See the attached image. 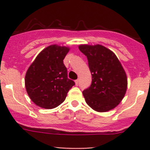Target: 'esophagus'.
I'll list each match as a JSON object with an SVG mask.
<instances>
[{
  "label": "esophagus",
  "instance_id": "1",
  "mask_svg": "<svg viewBox=\"0 0 150 150\" xmlns=\"http://www.w3.org/2000/svg\"><path fill=\"white\" fill-rule=\"evenodd\" d=\"M75 83H76V85L77 86V85L79 84V79H76V80H75Z\"/></svg>",
  "mask_w": 150,
  "mask_h": 150
}]
</instances>
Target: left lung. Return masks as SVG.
I'll return each instance as SVG.
<instances>
[{
	"instance_id": "obj_1",
	"label": "left lung",
	"mask_w": 150,
	"mask_h": 150,
	"mask_svg": "<svg viewBox=\"0 0 150 150\" xmlns=\"http://www.w3.org/2000/svg\"><path fill=\"white\" fill-rule=\"evenodd\" d=\"M79 50L88 59L91 84L83 91L94 110L107 112L120 104L127 89V76L117 57L101 45H81Z\"/></svg>"
}]
</instances>
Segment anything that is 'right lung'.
Returning a JSON list of instances; mask_svg holds the SVG:
<instances>
[{
    "label": "right lung",
    "mask_w": 150,
    "mask_h": 150,
    "mask_svg": "<svg viewBox=\"0 0 150 150\" xmlns=\"http://www.w3.org/2000/svg\"><path fill=\"white\" fill-rule=\"evenodd\" d=\"M69 48L58 45L46 47L37 56L25 79L26 91L34 104L52 109L65 100L68 91L75 85L67 77L64 59Z\"/></svg>",
    "instance_id": "add662e5"
}]
</instances>
